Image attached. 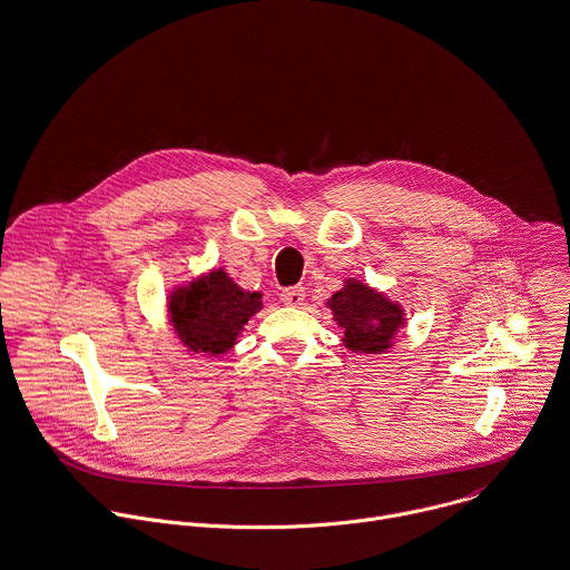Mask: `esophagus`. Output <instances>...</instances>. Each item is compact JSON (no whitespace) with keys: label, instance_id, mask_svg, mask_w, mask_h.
I'll return each mask as SVG.
<instances>
[{"label":"esophagus","instance_id":"esophagus-1","mask_svg":"<svg viewBox=\"0 0 570 570\" xmlns=\"http://www.w3.org/2000/svg\"><path fill=\"white\" fill-rule=\"evenodd\" d=\"M304 297H306V291L304 286H288L282 291V302L286 306H302L304 304Z\"/></svg>","mask_w":570,"mask_h":570}]
</instances>
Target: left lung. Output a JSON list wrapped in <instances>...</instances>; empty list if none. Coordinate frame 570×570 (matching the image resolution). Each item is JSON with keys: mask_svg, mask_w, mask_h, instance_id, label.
<instances>
[{"mask_svg": "<svg viewBox=\"0 0 570 570\" xmlns=\"http://www.w3.org/2000/svg\"><path fill=\"white\" fill-rule=\"evenodd\" d=\"M326 306L333 311L337 326L344 328L342 342L353 353H386L406 324L402 304L353 277L344 279V288L337 291Z\"/></svg>", "mask_w": 570, "mask_h": 570, "instance_id": "1", "label": "left lung"}]
</instances>
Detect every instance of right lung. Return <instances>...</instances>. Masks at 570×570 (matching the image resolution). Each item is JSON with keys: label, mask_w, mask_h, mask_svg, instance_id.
Here are the masks:
<instances>
[{"label": "right lung", "mask_w": 570, "mask_h": 570, "mask_svg": "<svg viewBox=\"0 0 570 570\" xmlns=\"http://www.w3.org/2000/svg\"><path fill=\"white\" fill-rule=\"evenodd\" d=\"M262 308V293L244 291L224 268H213L168 295L170 324L190 353H228Z\"/></svg>", "instance_id": "add662e5"}]
</instances>
